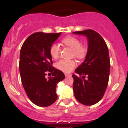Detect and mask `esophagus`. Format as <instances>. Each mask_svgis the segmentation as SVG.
<instances>
[{
    "mask_svg": "<svg viewBox=\"0 0 128 128\" xmlns=\"http://www.w3.org/2000/svg\"><path fill=\"white\" fill-rule=\"evenodd\" d=\"M64 75H65L66 77H68V76H71V75L69 74H67V73L64 74Z\"/></svg>",
    "mask_w": 128,
    "mask_h": 128,
    "instance_id": "1",
    "label": "esophagus"
}]
</instances>
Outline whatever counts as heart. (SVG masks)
I'll list each match as a JSON object with an SVG mask.
<instances>
[{
    "label": "heart",
    "mask_w": 128,
    "mask_h": 128,
    "mask_svg": "<svg viewBox=\"0 0 128 128\" xmlns=\"http://www.w3.org/2000/svg\"><path fill=\"white\" fill-rule=\"evenodd\" d=\"M62 42L65 46L72 50V56L78 59H82L87 54L88 48L86 45L82 44L78 38L69 36L62 40ZM50 53L54 59H58L60 56V48L58 44L52 43L50 48ZM77 66V62L74 60L61 59L56 63V68L61 71L69 73Z\"/></svg>",
    "instance_id": "b5f03b06"
}]
</instances>
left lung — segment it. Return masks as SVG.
I'll list each match as a JSON object with an SVG mask.
<instances>
[{"label":"left lung","mask_w":128,"mask_h":128,"mask_svg":"<svg viewBox=\"0 0 128 128\" xmlns=\"http://www.w3.org/2000/svg\"><path fill=\"white\" fill-rule=\"evenodd\" d=\"M73 33L86 35L88 41L84 62L75 70L80 76L72 75L74 94L80 104L93 105L102 98L108 86L110 69L108 49L104 38L93 30Z\"/></svg>","instance_id":"left-lung-1"}]
</instances>
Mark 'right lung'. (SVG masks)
<instances>
[{
	"instance_id": "1",
	"label": "right lung",
	"mask_w": 128,
	"mask_h": 128,
	"mask_svg": "<svg viewBox=\"0 0 128 128\" xmlns=\"http://www.w3.org/2000/svg\"><path fill=\"white\" fill-rule=\"evenodd\" d=\"M60 34L34 33L24 41L20 50L22 83L30 100L39 106H48L56 102V86L65 78L62 72L52 66L50 53V46ZM46 72L51 73L52 76L46 79Z\"/></svg>"
}]
</instances>
